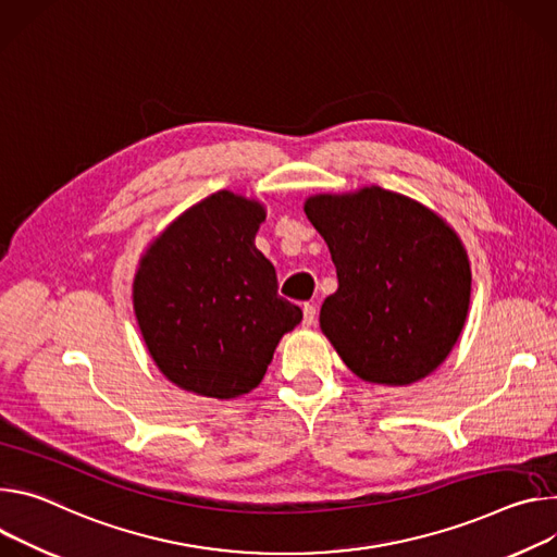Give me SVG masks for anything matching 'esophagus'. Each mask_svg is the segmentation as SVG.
Masks as SVG:
<instances>
[{
  "mask_svg": "<svg viewBox=\"0 0 557 557\" xmlns=\"http://www.w3.org/2000/svg\"><path fill=\"white\" fill-rule=\"evenodd\" d=\"M314 321H317V307L310 305V302H305L302 305V325L305 327H312Z\"/></svg>",
  "mask_w": 557,
  "mask_h": 557,
  "instance_id": "obj_1",
  "label": "esophagus"
}]
</instances>
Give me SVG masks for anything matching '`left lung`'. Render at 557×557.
I'll return each mask as SVG.
<instances>
[{
	"instance_id": "1",
	"label": "left lung",
	"mask_w": 557,
	"mask_h": 557,
	"mask_svg": "<svg viewBox=\"0 0 557 557\" xmlns=\"http://www.w3.org/2000/svg\"><path fill=\"white\" fill-rule=\"evenodd\" d=\"M325 238L338 289L321 307V332L351 372L374 385L426 379L458 343L471 298L469 257L431 208L381 185L305 199Z\"/></svg>"
}]
</instances>
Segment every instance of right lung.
Here are the masks:
<instances>
[{
  "instance_id": "add662e5",
  "label": "right lung",
  "mask_w": 557,
  "mask_h": 557,
  "mask_svg": "<svg viewBox=\"0 0 557 557\" xmlns=\"http://www.w3.org/2000/svg\"><path fill=\"white\" fill-rule=\"evenodd\" d=\"M268 210L219 190L181 212L139 259L133 305L159 372L197 396L230 400L263 381L300 307L276 294L255 238Z\"/></svg>"
}]
</instances>
